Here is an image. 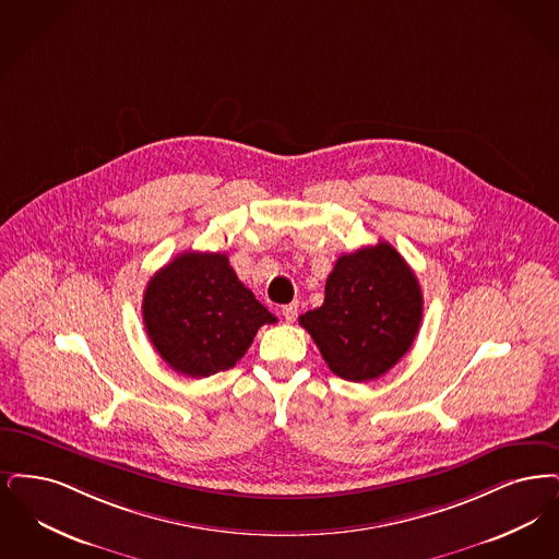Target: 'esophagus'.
<instances>
[{"mask_svg": "<svg viewBox=\"0 0 559 559\" xmlns=\"http://www.w3.org/2000/svg\"><path fill=\"white\" fill-rule=\"evenodd\" d=\"M282 316H284V319H286L288 323H292V321L298 317V302H290V305H286V307L282 309Z\"/></svg>", "mask_w": 559, "mask_h": 559, "instance_id": "obj_1", "label": "esophagus"}]
</instances>
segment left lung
<instances>
[{"instance_id": "left-lung-1", "label": "left lung", "mask_w": 559, "mask_h": 559, "mask_svg": "<svg viewBox=\"0 0 559 559\" xmlns=\"http://www.w3.org/2000/svg\"><path fill=\"white\" fill-rule=\"evenodd\" d=\"M421 313L412 267L389 242H378L342 254L328 275L323 305L298 321L336 376L369 382L412 348Z\"/></svg>"}]
</instances>
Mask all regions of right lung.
Instances as JSON below:
<instances>
[{
	"label": "right lung",
	"mask_w": 559,
	"mask_h": 559,
	"mask_svg": "<svg viewBox=\"0 0 559 559\" xmlns=\"http://www.w3.org/2000/svg\"><path fill=\"white\" fill-rule=\"evenodd\" d=\"M142 311L158 355L190 378L231 369L259 328L277 321L221 252L175 257L147 282Z\"/></svg>",
	"instance_id": "add662e5"
}]
</instances>
